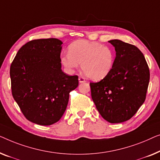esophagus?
<instances>
[{
  "instance_id": "esophagus-1",
  "label": "esophagus",
  "mask_w": 160,
  "mask_h": 160,
  "mask_svg": "<svg viewBox=\"0 0 160 160\" xmlns=\"http://www.w3.org/2000/svg\"><path fill=\"white\" fill-rule=\"evenodd\" d=\"M78 80H79V82H80V83L85 82V78H82V77H79V78H78Z\"/></svg>"
}]
</instances>
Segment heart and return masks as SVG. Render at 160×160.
Returning a JSON list of instances; mask_svg holds the SVG:
<instances>
[{"instance_id":"heart-1","label":"heart","mask_w":160,"mask_h":160,"mask_svg":"<svg viewBox=\"0 0 160 160\" xmlns=\"http://www.w3.org/2000/svg\"><path fill=\"white\" fill-rule=\"evenodd\" d=\"M61 63L69 72L81 69L89 79L101 80L111 72L114 66V52L110 47L98 42L85 40L73 42L68 48V53L61 57Z\"/></svg>"}]
</instances>
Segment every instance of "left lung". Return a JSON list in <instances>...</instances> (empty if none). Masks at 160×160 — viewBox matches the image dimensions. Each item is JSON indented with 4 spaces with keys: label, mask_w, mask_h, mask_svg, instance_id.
<instances>
[{
    "label": "left lung",
    "mask_w": 160,
    "mask_h": 160,
    "mask_svg": "<svg viewBox=\"0 0 160 160\" xmlns=\"http://www.w3.org/2000/svg\"><path fill=\"white\" fill-rule=\"evenodd\" d=\"M116 51L111 72L91 82V97L102 118L110 123L130 120L146 99L149 69L144 56L133 45L109 40Z\"/></svg>",
    "instance_id": "8db88e82"
}]
</instances>
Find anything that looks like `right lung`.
Segmentation results:
<instances>
[{
  "instance_id": "right-lung-1",
  "label": "right lung",
  "mask_w": 160,
  "mask_h": 160,
  "mask_svg": "<svg viewBox=\"0 0 160 160\" xmlns=\"http://www.w3.org/2000/svg\"><path fill=\"white\" fill-rule=\"evenodd\" d=\"M63 42L57 38L31 40L18 51L10 67L12 95L29 121L51 125L60 120L69 92L78 86L77 75L62 69Z\"/></svg>"
}]
</instances>
